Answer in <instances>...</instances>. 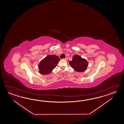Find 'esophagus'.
<instances>
[{"label":"esophagus","instance_id":"1","mask_svg":"<svg viewBox=\"0 0 124 124\" xmlns=\"http://www.w3.org/2000/svg\"><path fill=\"white\" fill-rule=\"evenodd\" d=\"M65 60H66V61H67L68 60V58H64V59Z\"/></svg>","mask_w":124,"mask_h":124}]
</instances>
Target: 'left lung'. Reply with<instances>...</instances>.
I'll return each mask as SVG.
<instances>
[{
	"mask_svg": "<svg viewBox=\"0 0 124 124\" xmlns=\"http://www.w3.org/2000/svg\"><path fill=\"white\" fill-rule=\"evenodd\" d=\"M69 64L71 67L78 72H83L85 71L88 66V61L78 54L73 56L72 60L69 61Z\"/></svg>",
	"mask_w": 124,
	"mask_h": 124,
	"instance_id": "left-lung-1",
	"label": "left lung"
}]
</instances>
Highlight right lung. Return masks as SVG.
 Returning a JSON list of instances; mask_svg holds the SVG:
<instances>
[{
    "mask_svg": "<svg viewBox=\"0 0 124 124\" xmlns=\"http://www.w3.org/2000/svg\"><path fill=\"white\" fill-rule=\"evenodd\" d=\"M59 57L55 55H48L40 61L38 65L39 73L43 75L50 74L60 61Z\"/></svg>",
    "mask_w": 124,
    "mask_h": 124,
    "instance_id": "add662e5",
    "label": "right lung"
}]
</instances>
